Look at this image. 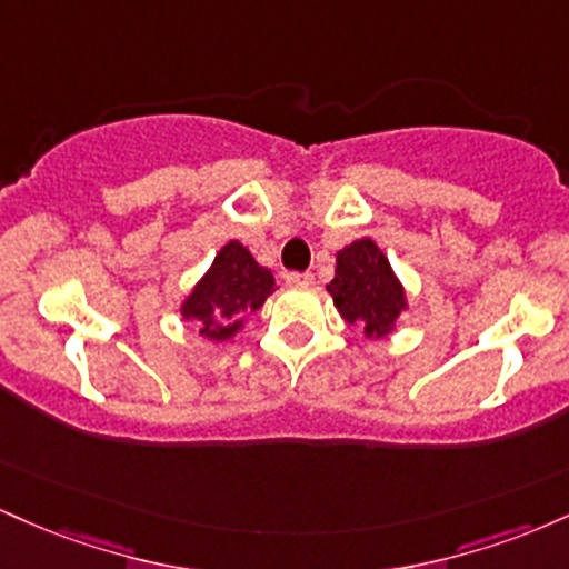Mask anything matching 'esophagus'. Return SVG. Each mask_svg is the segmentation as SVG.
Instances as JSON below:
<instances>
[{"mask_svg": "<svg viewBox=\"0 0 569 569\" xmlns=\"http://www.w3.org/2000/svg\"><path fill=\"white\" fill-rule=\"evenodd\" d=\"M286 283H289V286H312V283H316V276H312V272H289V276H286Z\"/></svg>", "mask_w": 569, "mask_h": 569, "instance_id": "34e87169", "label": "esophagus"}]
</instances>
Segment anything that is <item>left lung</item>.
Returning <instances> with one entry per match:
<instances>
[{
  "label": "left lung",
  "instance_id": "8db88e82",
  "mask_svg": "<svg viewBox=\"0 0 569 569\" xmlns=\"http://www.w3.org/2000/svg\"><path fill=\"white\" fill-rule=\"evenodd\" d=\"M329 293L345 321L363 323L369 337L393 331L398 312L407 305L390 262L371 240H356L337 253V272Z\"/></svg>",
  "mask_w": 569,
  "mask_h": 569
}]
</instances>
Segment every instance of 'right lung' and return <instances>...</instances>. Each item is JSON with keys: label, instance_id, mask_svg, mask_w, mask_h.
I'll use <instances>...</instances> for the list:
<instances>
[{"label": "right lung", "instance_id": "right-lung-1", "mask_svg": "<svg viewBox=\"0 0 569 569\" xmlns=\"http://www.w3.org/2000/svg\"><path fill=\"white\" fill-rule=\"evenodd\" d=\"M276 289V278L267 267H259L238 240L227 243L213 259L206 278L194 286L181 307L187 321L200 326L208 339H227L238 331L246 312L259 310Z\"/></svg>", "mask_w": 569, "mask_h": 569}]
</instances>
